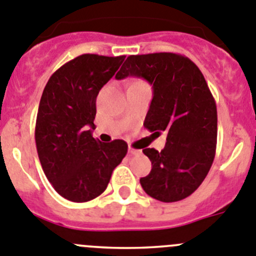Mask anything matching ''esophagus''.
<instances>
[{
    "label": "esophagus",
    "mask_w": 256,
    "mask_h": 256,
    "mask_svg": "<svg viewBox=\"0 0 256 256\" xmlns=\"http://www.w3.org/2000/svg\"><path fill=\"white\" fill-rule=\"evenodd\" d=\"M128 152H130V154H132V156H140V154H142V151H140V150H136L133 148V147H130V148H128Z\"/></svg>",
    "instance_id": "1"
}]
</instances>
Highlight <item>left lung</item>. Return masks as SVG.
Segmentation results:
<instances>
[{
    "instance_id": "1",
    "label": "left lung",
    "mask_w": 256,
    "mask_h": 256,
    "mask_svg": "<svg viewBox=\"0 0 256 256\" xmlns=\"http://www.w3.org/2000/svg\"><path fill=\"white\" fill-rule=\"evenodd\" d=\"M137 76L154 88L144 128L165 132L162 151L144 148L150 174L144 190L165 203L185 199L199 188L212 166L217 146V108L204 76L194 62L178 53L130 56L116 80Z\"/></svg>"
}]
</instances>
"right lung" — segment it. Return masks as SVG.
<instances>
[{
  "label": "right lung",
  "mask_w": 256,
  "mask_h": 256,
  "mask_svg": "<svg viewBox=\"0 0 256 256\" xmlns=\"http://www.w3.org/2000/svg\"><path fill=\"white\" fill-rule=\"evenodd\" d=\"M124 58L81 54L60 67L44 88L35 123L38 156L56 192L71 202L99 196L128 151L123 140L102 144L91 134L98 94Z\"/></svg>",
  "instance_id": "right-lung-1"
}]
</instances>
